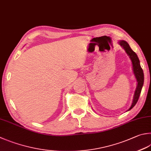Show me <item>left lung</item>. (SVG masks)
<instances>
[{"label": "left lung", "mask_w": 151, "mask_h": 151, "mask_svg": "<svg viewBox=\"0 0 151 151\" xmlns=\"http://www.w3.org/2000/svg\"><path fill=\"white\" fill-rule=\"evenodd\" d=\"M118 43L125 50L126 52L127 53V55L129 56L131 60H132L133 73H134V75L137 82V88H136L134 96H133L132 104L128 109V110H127L129 111L134 107V106L139 100V96H140L142 87H143L144 83V73L141 67L140 62H139L137 55H136V53L135 52H133L132 49H131L129 44L127 43L126 41H125L124 40L120 41L118 42Z\"/></svg>", "instance_id": "obj_1"}]
</instances>
